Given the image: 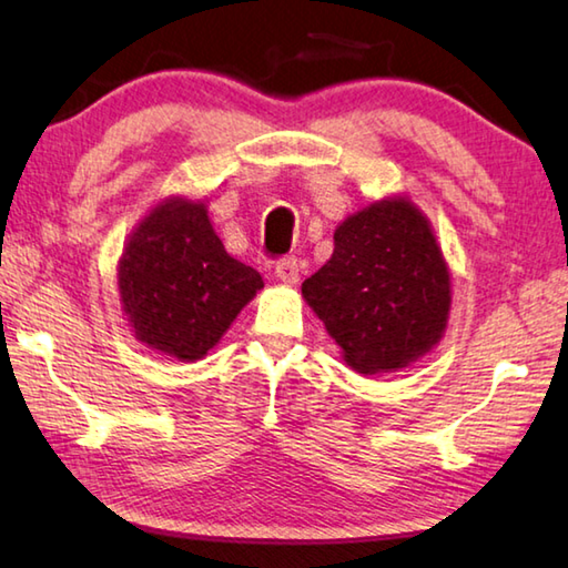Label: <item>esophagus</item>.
<instances>
[{"mask_svg":"<svg viewBox=\"0 0 568 568\" xmlns=\"http://www.w3.org/2000/svg\"><path fill=\"white\" fill-rule=\"evenodd\" d=\"M274 274L286 284H296V282H300V264H296L294 256H284V258H278V262H276Z\"/></svg>","mask_w":568,"mask_h":568,"instance_id":"esophagus-1","label":"esophagus"}]
</instances>
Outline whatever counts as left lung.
Returning <instances> with one entry per match:
<instances>
[{"instance_id":"8db88e82","label":"left lung","mask_w":568,"mask_h":568,"mask_svg":"<svg viewBox=\"0 0 568 568\" xmlns=\"http://www.w3.org/2000/svg\"><path fill=\"white\" fill-rule=\"evenodd\" d=\"M302 294L347 365L375 375L435 347L448 322L450 274L423 213L389 199L337 226L332 258Z\"/></svg>"}]
</instances>
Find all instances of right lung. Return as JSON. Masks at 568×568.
Here are the masks:
<instances>
[{
    "label": "right lung",
    "instance_id": "right-lung-1",
    "mask_svg": "<svg viewBox=\"0 0 568 568\" xmlns=\"http://www.w3.org/2000/svg\"><path fill=\"white\" fill-rule=\"evenodd\" d=\"M262 286L256 268L226 254L206 206L183 199L148 213L118 268L135 337L183 362L206 355Z\"/></svg>",
    "mask_w": 568,
    "mask_h": 568
}]
</instances>
